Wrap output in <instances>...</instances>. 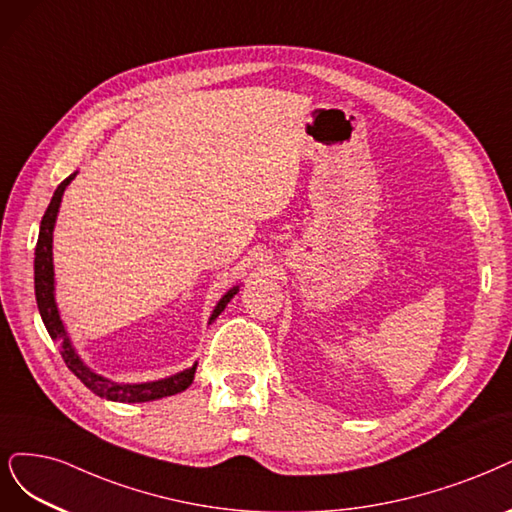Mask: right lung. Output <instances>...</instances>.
<instances>
[{
    "label": "right lung",
    "instance_id": "add662e5",
    "mask_svg": "<svg viewBox=\"0 0 512 512\" xmlns=\"http://www.w3.org/2000/svg\"><path fill=\"white\" fill-rule=\"evenodd\" d=\"M76 178V173L65 178L55 195L50 199V205L46 209V214L40 224V235H38V245H35V260H33V273H35V301H38V309L42 315V322L50 334V339H55L59 343L61 358L67 364V368L91 390L93 394L105 398V400H114V402H150L158 400L165 396H173L184 392L186 387L195 379V370L197 364H192L190 368L182 370V373L167 377V379H158V381H148V383H116L97 375L95 370L88 368L82 358L78 356L76 347L72 345L67 337L65 324L59 315L57 303H55V267H52V231H55V222L59 214V205L61 197L67 188V184ZM239 292V286L233 290H228L220 303L216 305L214 313L209 317V324L216 320V317L224 311V307L231 303V298Z\"/></svg>",
    "mask_w": 512,
    "mask_h": 512
}]
</instances>
